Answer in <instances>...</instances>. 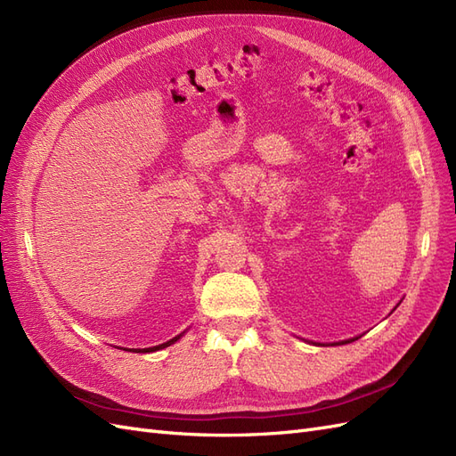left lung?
<instances>
[{
  "label": "left lung",
  "instance_id": "left-lung-1",
  "mask_svg": "<svg viewBox=\"0 0 456 456\" xmlns=\"http://www.w3.org/2000/svg\"><path fill=\"white\" fill-rule=\"evenodd\" d=\"M348 342H350V340H348Z\"/></svg>",
  "mask_w": 456,
  "mask_h": 456
}]
</instances>
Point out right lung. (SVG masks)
Here are the masks:
<instances>
[{
  "instance_id": "add662e5",
  "label": "right lung",
  "mask_w": 456,
  "mask_h": 456,
  "mask_svg": "<svg viewBox=\"0 0 456 456\" xmlns=\"http://www.w3.org/2000/svg\"><path fill=\"white\" fill-rule=\"evenodd\" d=\"M183 335H178V337H175V338H171V340H167V342H163V344H159V346H154V348H144V350H136V352H156V350H161V348H167V346H171V344H175L178 338H181Z\"/></svg>"
}]
</instances>
